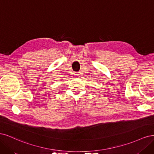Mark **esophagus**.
I'll list each match as a JSON object with an SVG mask.
<instances>
[{
  "label": "esophagus",
  "mask_w": 154,
  "mask_h": 154,
  "mask_svg": "<svg viewBox=\"0 0 154 154\" xmlns=\"http://www.w3.org/2000/svg\"><path fill=\"white\" fill-rule=\"evenodd\" d=\"M74 78H79V74H80L75 72V73H74Z\"/></svg>",
  "instance_id": "1"
}]
</instances>
